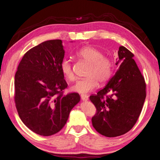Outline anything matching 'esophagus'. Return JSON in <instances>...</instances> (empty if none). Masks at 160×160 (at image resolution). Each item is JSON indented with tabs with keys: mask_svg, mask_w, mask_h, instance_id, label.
Returning a JSON list of instances; mask_svg holds the SVG:
<instances>
[{
	"mask_svg": "<svg viewBox=\"0 0 160 160\" xmlns=\"http://www.w3.org/2000/svg\"><path fill=\"white\" fill-rule=\"evenodd\" d=\"M88 98H89V97L87 95H85V94L81 95V99H82L83 101H87V100H88Z\"/></svg>",
	"mask_w": 160,
	"mask_h": 160,
	"instance_id": "obj_1",
	"label": "esophagus"
}]
</instances>
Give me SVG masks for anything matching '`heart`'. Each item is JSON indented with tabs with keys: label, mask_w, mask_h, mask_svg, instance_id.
Returning a JSON list of instances; mask_svg holds the SVG:
<instances>
[{
	"label": "heart",
	"mask_w": 160,
	"mask_h": 160,
	"mask_svg": "<svg viewBox=\"0 0 160 160\" xmlns=\"http://www.w3.org/2000/svg\"><path fill=\"white\" fill-rule=\"evenodd\" d=\"M78 58L89 64L86 76L71 87L73 92L79 93H87L94 89L98 82L101 84L107 82L112 73V62L101 51L92 46H84L75 52ZM60 70L66 79L74 80L75 76L69 60L64 59L60 64Z\"/></svg>",
	"instance_id": "obj_1"
}]
</instances>
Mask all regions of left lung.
<instances>
[{
	"instance_id": "obj_1",
	"label": "left lung",
	"mask_w": 160,
	"mask_h": 160,
	"mask_svg": "<svg viewBox=\"0 0 160 160\" xmlns=\"http://www.w3.org/2000/svg\"><path fill=\"white\" fill-rule=\"evenodd\" d=\"M133 57L126 47L120 46L116 59L119 68L102 89L89 97L96 108L92 125L103 136L126 134L135 125L142 110L146 84Z\"/></svg>"
}]
</instances>
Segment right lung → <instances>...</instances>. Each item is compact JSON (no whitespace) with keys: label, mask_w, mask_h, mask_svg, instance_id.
<instances>
[{"label":"right lung","mask_w":160,"mask_h":160,"mask_svg":"<svg viewBox=\"0 0 160 160\" xmlns=\"http://www.w3.org/2000/svg\"><path fill=\"white\" fill-rule=\"evenodd\" d=\"M64 57L61 39L46 41L25 53L16 72V108L23 123L39 135L60 131L80 100L76 92L64 94L68 86L60 70Z\"/></svg>","instance_id":"1"}]
</instances>
